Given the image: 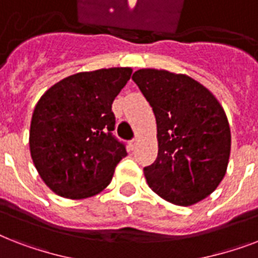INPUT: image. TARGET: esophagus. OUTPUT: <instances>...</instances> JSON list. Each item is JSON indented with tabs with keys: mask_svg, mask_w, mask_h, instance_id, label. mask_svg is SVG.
Listing matches in <instances>:
<instances>
[{
	"mask_svg": "<svg viewBox=\"0 0 258 258\" xmlns=\"http://www.w3.org/2000/svg\"><path fill=\"white\" fill-rule=\"evenodd\" d=\"M137 145H138V139H133V141L130 142V147H131V150L137 149Z\"/></svg>",
	"mask_w": 258,
	"mask_h": 258,
	"instance_id": "obj_1",
	"label": "esophagus"
}]
</instances>
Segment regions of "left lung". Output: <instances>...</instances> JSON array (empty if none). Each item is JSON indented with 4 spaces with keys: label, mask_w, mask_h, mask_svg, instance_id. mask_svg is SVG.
Returning a JSON list of instances; mask_svg holds the SVG:
<instances>
[{
    "label": "left lung",
    "mask_w": 258,
    "mask_h": 258,
    "mask_svg": "<svg viewBox=\"0 0 258 258\" xmlns=\"http://www.w3.org/2000/svg\"><path fill=\"white\" fill-rule=\"evenodd\" d=\"M133 80L157 119L158 157L143 170L149 187L170 204H198L228 169L232 135L222 105L187 75L143 68Z\"/></svg>",
    "instance_id": "obj_1"
}]
</instances>
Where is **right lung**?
<instances>
[{"mask_svg":"<svg viewBox=\"0 0 258 258\" xmlns=\"http://www.w3.org/2000/svg\"><path fill=\"white\" fill-rule=\"evenodd\" d=\"M131 74L128 67L79 72L40 97L30 121V157L54 194L84 200L109 184L127 155L111 134L112 103Z\"/></svg>","mask_w":258,"mask_h":258,"instance_id":"add662e5","label":"right lung"}]
</instances>
